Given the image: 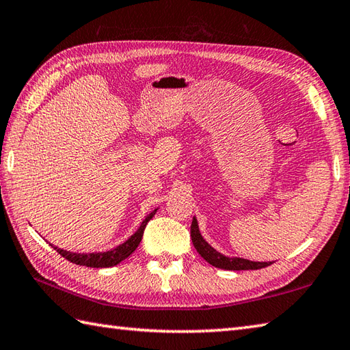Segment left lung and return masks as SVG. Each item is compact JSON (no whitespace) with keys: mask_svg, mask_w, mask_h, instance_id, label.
Wrapping results in <instances>:
<instances>
[{"mask_svg":"<svg viewBox=\"0 0 350 350\" xmlns=\"http://www.w3.org/2000/svg\"><path fill=\"white\" fill-rule=\"evenodd\" d=\"M191 239L198 254L202 256L207 263H211L215 267H219V269L254 271V269H262V267H266L273 263V262H252V260H248V258L228 257V256L221 254L219 251L215 250L212 245H209L204 241V237L202 236V233H200L198 222L196 217L192 218V224H191Z\"/></svg>","mask_w":350,"mask_h":350,"instance_id":"8db88e82","label":"left lung"}]
</instances>
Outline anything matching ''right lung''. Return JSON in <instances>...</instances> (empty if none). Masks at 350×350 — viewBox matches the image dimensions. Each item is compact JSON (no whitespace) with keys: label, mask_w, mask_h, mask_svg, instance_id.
I'll return each mask as SVG.
<instances>
[{"label":"right lung","mask_w":350,"mask_h":350,"mask_svg":"<svg viewBox=\"0 0 350 350\" xmlns=\"http://www.w3.org/2000/svg\"><path fill=\"white\" fill-rule=\"evenodd\" d=\"M156 211H158V209H154L153 212L147 215V217L143 219V222L139 224L137 232L133 233L129 237V239H126L123 243L117 245V247L111 248L108 251L72 252V251H68V250L58 248L52 243H49V245L58 252V254L63 256L64 258H68L69 262L79 265V266H87V267H111V266H116L120 262H123L124 258H128L132 254V252L137 250L141 239H143V233H144V228L147 226V222L154 217Z\"/></svg>","instance_id":"1"}]
</instances>
